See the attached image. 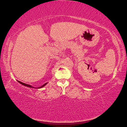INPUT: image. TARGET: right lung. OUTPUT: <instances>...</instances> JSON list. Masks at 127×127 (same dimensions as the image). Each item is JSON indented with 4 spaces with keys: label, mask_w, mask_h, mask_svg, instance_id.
<instances>
[{
    "label": "right lung",
    "mask_w": 127,
    "mask_h": 127,
    "mask_svg": "<svg viewBox=\"0 0 127 127\" xmlns=\"http://www.w3.org/2000/svg\"><path fill=\"white\" fill-rule=\"evenodd\" d=\"M18 82L20 83H21V85H23V86H26V87H30V88H33V89H41V88H42V87H44L46 85H47V83H45V84H44L43 85H42L41 86H40V87H33V86H31L30 85L26 84V83H23V82H21V81H18Z\"/></svg>",
    "instance_id": "right-lung-1"
}]
</instances>
